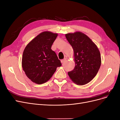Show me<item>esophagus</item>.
Instances as JSON below:
<instances>
[{"label":"esophagus","mask_w":120,"mask_h":120,"mask_svg":"<svg viewBox=\"0 0 120 120\" xmlns=\"http://www.w3.org/2000/svg\"><path fill=\"white\" fill-rule=\"evenodd\" d=\"M66 60H67V59H66V58H65V59L61 60V63H64L65 62V61H66Z\"/></svg>","instance_id":"1"}]
</instances>
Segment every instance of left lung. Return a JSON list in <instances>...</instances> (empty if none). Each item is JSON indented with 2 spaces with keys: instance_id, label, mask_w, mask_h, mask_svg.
<instances>
[{
  "instance_id": "1",
  "label": "left lung",
  "mask_w": 120,
  "mask_h": 120,
  "mask_svg": "<svg viewBox=\"0 0 120 120\" xmlns=\"http://www.w3.org/2000/svg\"><path fill=\"white\" fill-rule=\"evenodd\" d=\"M74 49L75 67L68 75L79 85L86 84L95 78L101 64L100 52L97 45L88 36L81 32L66 35Z\"/></svg>"
}]
</instances>
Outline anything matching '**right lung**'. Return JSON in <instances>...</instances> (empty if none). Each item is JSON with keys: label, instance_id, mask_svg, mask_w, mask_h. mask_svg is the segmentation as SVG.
I'll use <instances>...</instances> for the list:
<instances>
[{"label": "right lung", "instance_id": "add662e5", "mask_svg": "<svg viewBox=\"0 0 120 120\" xmlns=\"http://www.w3.org/2000/svg\"><path fill=\"white\" fill-rule=\"evenodd\" d=\"M57 37V34L42 32L24 49L22 58L23 70L34 82L42 84L46 82L56 68L61 66L56 52L51 49Z\"/></svg>", "mask_w": 120, "mask_h": 120}]
</instances>
